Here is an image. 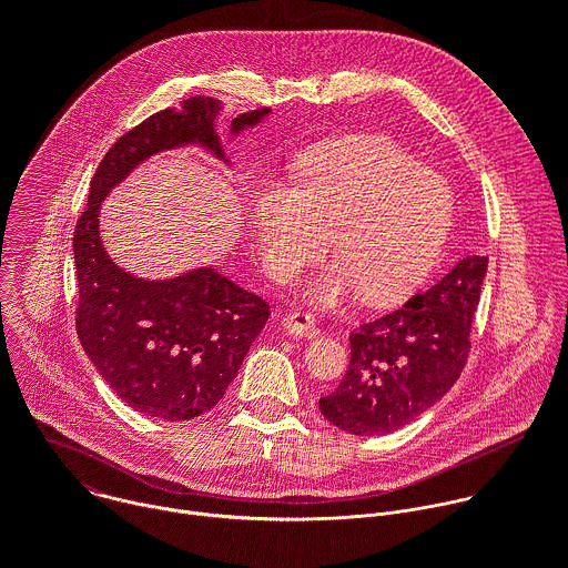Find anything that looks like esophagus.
I'll return each mask as SVG.
<instances>
[{
  "instance_id": "34e87169",
  "label": "esophagus",
  "mask_w": 568,
  "mask_h": 568,
  "mask_svg": "<svg viewBox=\"0 0 568 568\" xmlns=\"http://www.w3.org/2000/svg\"><path fill=\"white\" fill-rule=\"evenodd\" d=\"M283 328H285L290 335H294V337H307V339H312V337L318 335V328H316L314 318H312L310 314H305V312H298V310L287 312V314L283 316Z\"/></svg>"
}]
</instances>
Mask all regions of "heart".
<instances>
[{"label": "heart", "instance_id": "heart-1", "mask_svg": "<svg viewBox=\"0 0 568 568\" xmlns=\"http://www.w3.org/2000/svg\"><path fill=\"white\" fill-rule=\"evenodd\" d=\"M447 184L390 141L355 139L307 156L294 189L270 184L254 202V235L265 270L294 281L328 245L333 265L310 287L321 305L359 292L390 303L432 270L447 233Z\"/></svg>", "mask_w": 568, "mask_h": 568}]
</instances>
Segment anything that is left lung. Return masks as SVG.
Here are the masks:
<instances>
[{
	"label": "left lung",
	"mask_w": 568,
	"mask_h": 568,
	"mask_svg": "<svg viewBox=\"0 0 568 568\" xmlns=\"http://www.w3.org/2000/svg\"><path fill=\"white\" fill-rule=\"evenodd\" d=\"M488 258L467 256L436 285L351 335L339 386L318 399L323 418L355 436L409 425L460 377Z\"/></svg>",
	"instance_id": "1"
}]
</instances>
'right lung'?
I'll list each match as a JSON object with an SVG mask.
<instances>
[{"label":"right lung","instance_id":"obj_1","mask_svg":"<svg viewBox=\"0 0 568 568\" xmlns=\"http://www.w3.org/2000/svg\"><path fill=\"white\" fill-rule=\"evenodd\" d=\"M215 112L213 101L193 99L182 112H154L121 134L101 159L73 229L80 344L128 407L171 423L202 416L224 397L270 318V305L211 267L156 283L125 274L101 245L99 206L159 150L197 141L224 156L213 132ZM267 112L240 114L231 130L254 125Z\"/></svg>","mask_w":568,"mask_h":568}]
</instances>
